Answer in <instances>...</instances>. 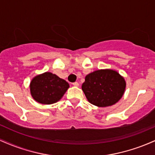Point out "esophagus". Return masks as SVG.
I'll list each match as a JSON object with an SVG mask.
<instances>
[{
	"label": "esophagus",
	"instance_id": "obj_1",
	"mask_svg": "<svg viewBox=\"0 0 155 155\" xmlns=\"http://www.w3.org/2000/svg\"><path fill=\"white\" fill-rule=\"evenodd\" d=\"M73 85H74V86H75V87H79V83L77 82V81H76V82H74L73 83Z\"/></svg>",
	"mask_w": 155,
	"mask_h": 155
}]
</instances>
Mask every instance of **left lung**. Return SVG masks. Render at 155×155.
Listing matches in <instances>:
<instances>
[{"label":"left lung","instance_id":"1","mask_svg":"<svg viewBox=\"0 0 155 155\" xmlns=\"http://www.w3.org/2000/svg\"><path fill=\"white\" fill-rule=\"evenodd\" d=\"M125 87V80L118 72L101 69L87 75L81 89L90 104L98 107H107L120 100Z\"/></svg>","mask_w":155,"mask_h":155}]
</instances>
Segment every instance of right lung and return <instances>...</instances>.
<instances>
[{
  "instance_id": "obj_1",
  "label": "right lung",
  "mask_w": 155,
  "mask_h": 155,
  "mask_svg": "<svg viewBox=\"0 0 155 155\" xmlns=\"http://www.w3.org/2000/svg\"><path fill=\"white\" fill-rule=\"evenodd\" d=\"M68 88L69 84L65 80L50 72L35 76L30 84L32 97L42 104H52L59 101Z\"/></svg>"
}]
</instances>
